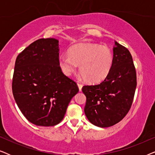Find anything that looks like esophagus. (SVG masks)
I'll return each mask as SVG.
<instances>
[{
	"label": "esophagus",
	"instance_id": "34e87169",
	"mask_svg": "<svg viewBox=\"0 0 155 155\" xmlns=\"http://www.w3.org/2000/svg\"><path fill=\"white\" fill-rule=\"evenodd\" d=\"M78 87H79V90H80V91H82V84H80V83H78Z\"/></svg>",
	"mask_w": 155,
	"mask_h": 155
}]
</instances>
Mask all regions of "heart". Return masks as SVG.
<instances>
[{
	"mask_svg": "<svg viewBox=\"0 0 155 155\" xmlns=\"http://www.w3.org/2000/svg\"><path fill=\"white\" fill-rule=\"evenodd\" d=\"M58 64L65 75L75 73L78 65L83 79L91 84L99 83L111 71L114 55L107 46L96 44L82 43L69 48L68 56L59 57Z\"/></svg>",
	"mask_w": 155,
	"mask_h": 155,
	"instance_id": "1",
	"label": "heart"
}]
</instances>
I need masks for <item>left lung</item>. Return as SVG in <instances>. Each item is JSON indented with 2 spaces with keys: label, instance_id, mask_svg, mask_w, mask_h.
<instances>
[{
  "label": "left lung",
  "instance_id": "obj_1",
  "mask_svg": "<svg viewBox=\"0 0 155 155\" xmlns=\"http://www.w3.org/2000/svg\"><path fill=\"white\" fill-rule=\"evenodd\" d=\"M114 64L100 84L85 85L84 114L94 126L107 128L120 121L130 110L137 85L136 71L130 53L115 41Z\"/></svg>",
  "mask_w": 155,
  "mask_h": 155
}]
</instances>
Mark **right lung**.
Instances as JSON below:
<instances>
[{
	"mask_svg": "<svg viewBox=\"0 0 155 155\" xmlns=\"http://www.w3.org/2000/svg\"><path fill=\"white\" fill-rule=\"evenodd\" d=\"M58 59V40L54 38L34 41L16 58L12 94L23 115L37 126L59 124L79 91L63 73Z\"/></svg>",
	"mask_w": 155,
	"mask_h": 155,
	"instance_id": "obj_1",
	"label": "right lung"
}]
</instances>
